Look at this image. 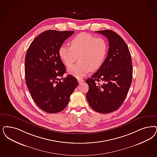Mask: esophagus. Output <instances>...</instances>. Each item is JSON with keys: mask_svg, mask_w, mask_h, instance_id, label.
I'll list each match as a JSON object with an SVG mask.
<instances>
[{"mask_svg": "<svg viewBox=\"0 0 157 157\" xmlns=\"http://www.w3.org/2000/svg\"><path fill=\"white\" fill-rule=\"evenodd\" d=\"M78 81L79 82V83L80 84V83H81L82 82H83V80L81 79H78Z\"/></svg>", "mask_w": 157, "mask_h": 157, "instance_id": "34e87169", "label": "esophagus"}]
</instances>
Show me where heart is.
Wrapping results in <instances>:
<instances>
[{"mask_svg":"<svg viewBox=\"0 0 157 157\" xmlns=\"http://www.w3.org/2000/svg\"><path fill=\"white\" fill-rule=\"evenodd\" d=\"M108 43L102 37H96L89 33L76 35L71 41V47L63 44L59 47V57L66 67H70L76 59L79 62L68 69V73L82 78L90 71L99 69L108 53Z\"/></svg>","mask_w":157,"mask_h":157,"instance_id":"1","label":"heart"}]
</instances>
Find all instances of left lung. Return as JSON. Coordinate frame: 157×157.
<instances>
[{
	"instance_id": "obj_1",
	"label": "left lung",
	"mask_w": 157,
	"mask_h": 157,
	"mask_svg": "<svg viewBox=\"0 0 157 157\" xmlns=\"http://www.w3.org/2000/svg\"><path fill=\"white\" fill-rule=\"evenodd\" d=\"M96 33L108 39L109 48L102 66L86 81L89 85L86 98L93 109L108 114L118 109L127 96L132 80V57L126 43L118 33L109 29Z\"/></svg>"
}]
</instances>
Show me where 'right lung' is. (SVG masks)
Masks as SVG:
<instances>
[{"label":"right lung","instance_id":"add662e5","mask_svg":"<svg viewBox=\"0 0 157 157\" xmlns=\"http://www.w3.org/2000/svg\"><path fill=\"white\" fill-rule=\"evenodd\" d=\"M74 31L47 30L31 43L25 56V82L34 102L48 113L63 111L78 86L75 77L63 78L65 67L59 50Z\"/></svg>","mask_w":157,"mask_h":157}]
</instances>
